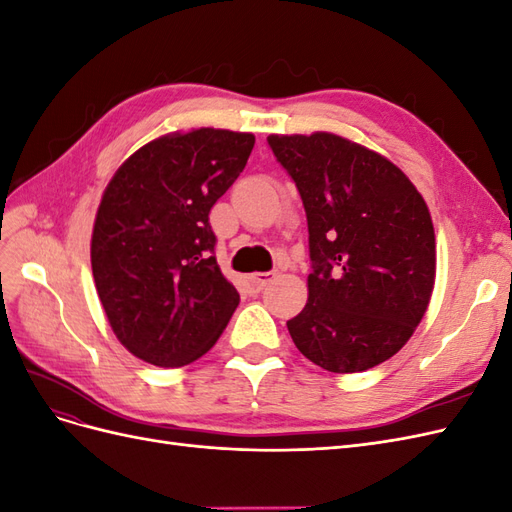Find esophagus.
<instances>
[{
  "instance_id": "1",
  "label": "esophagus",
  "mask_w": 512,
  "mask_h": 512,
  "mask_svg": "<svg viewBox=\"0 0 512 512\" xmlns=\"http://www.w3.org/2000/svg\"><path fill=\"white\" fill-rule=\"evenodd\" d=\"M273 277H275V271H269V273H258V275L247 277V282H245L247 292H250V294H258L262 288H265V286L273 280Z\"/></svg>"
}]
</instances>
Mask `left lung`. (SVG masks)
I'll return each instance as SVG.
<instances>
[{
    "instance_id": "obj_1",
    "label": "left lung",
    "mask_w": 512,
    "mask_h": 512,
    "mask_svg": "<svg viewBox=\"0 0 512 512\" xmlns=\"http://www.w3.org/2000/svg\"><path fill=\"white\" fill-rule=\"evenodd\" d=\"M301 194L312 273L288 320L294 346L333 374L391 359L423 320L436 235L423 196L391 160L331 132L271 134Z\"/></svg>"
}]
</instances>
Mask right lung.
Masks as SVG:
<instances>
[{"mask_svg":"<svg viewBox=\"0 0 512 512\" xmlns=\"http://www.w3.org/2000/svg\"><path fill=\"white\" fill-rule=\"evenodd\" d=\"M250 132L198 128L156 138L108 181L91 235L104 314L136 359L183 367L218 342L239 292L215 260L209 211L243 173Z\"/></svg>","mask_w":512,"mask_h":512,"instance_id":"add662e5","label":"right lung"}]
</instances>
